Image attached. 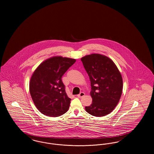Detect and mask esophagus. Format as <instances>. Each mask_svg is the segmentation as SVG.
<instances>
[{"label":"esophagus","mask_w":154,"mask_h":154,"mask_svg":"<svg viewBox=\"0 0 154 154\" xmlns=\"http://www.w3.org/2000/svg\"><path fill=\"white\" fill-rule=\"evenodd\" d=\"M85 96V93L84 92H81L80 93V94H79L77 96L79 97H84Z\"/></svg>","instance_id":"esophagus-1"}]
</instances>
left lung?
<instances>
[{"label": "left lung", "instance_id": "left-lung-1", "mask_svg": "<svg viewBox=\"0 0 154 154\" xmlns=\"http://www.w3.org/2000/svg\"><path fill=\"white\" fill-rule=\"evenodd\" d=\"M81 60L91 85L92 103L85 110L94 116H105L114 109L122 95L121 74L112 60L102 55L94 54Z\"/></svg>", "mask_w": 154, "mask_h": 154}]
</instances>
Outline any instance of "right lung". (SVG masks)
<instances>
[{
  "instance_id": "right-lung-1",
  "label": "right lung",
  "mask_w": 154,
  "mask_h": 154,
  "mask_svg": "<svg viewBox=\"0 0 154 154\" xmlns=\"http://www.w3.org/2000/svg\"><path fill=\"white\" fill-rule=\"evenodd\" d=\"M75 62L74 59L52 57L42 63L33 74L30 94L37 109L42 114L59 117L69 109L71 99L66 94L62 77Z\"/></svg>"
}]
</instances>
